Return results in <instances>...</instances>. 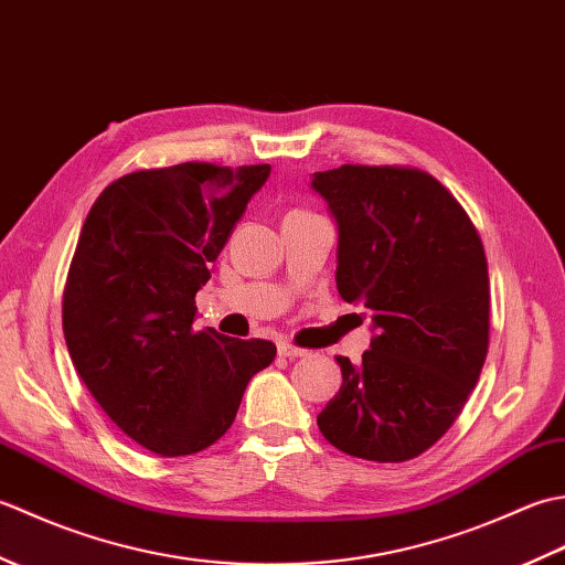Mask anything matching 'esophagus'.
<instances>
[{
    "label": "esophagus",
    "instance_id": "34e87169",
    "mask_svg": "<svg viewBox=\"0 0 565 565\" xmlns=\"http://www.w3.org/2000/svg\"><path fill=\"white\" fill-rule=\"evenodd\" d=\"M276 352H279V356H286V359H301V356H308V350H301V347H294L289 342H279L276 344Z\"/></svg>",
    "mask_w": 565,
    "mask_h": 565
}]
</instances>
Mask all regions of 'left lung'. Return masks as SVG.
<instances>
[{
  "label": "left lung",
  "instance_id": "obj_1",
  "mask_svg": "<svg viewBox=\"0 0 565 565\" xmlns=\"http://www.w3.org/2000/svg\"><path fill=\"white\" fill-rule=\"evenodd\" d=\"M310 189L338 225V291L374 332L359 364L334 356L342 386L318 427L356 459H415L454 425L486 362L481 237L423 170L342 164L316 172Z\"/></svg>",
  "mask_w": 565,
  "mask_h": 565
}]
</instances>
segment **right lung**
Here are the masks:
<instances>
[{
	"instance_id": "right-lung-1",
	"label": "right lung",
	"mask_w": 565,
	"mask_h": 565,
	"mask_svg": "<svg viewBox=\"0 0 565 565\" xmlns=\"http://www.w3.org/2000/svg\"><path fill=\"white\" fill-rule=\"evenodd\" d=\"M269 164L184 162L116 179L82 225L63 296L67 352L126 435L160 456L211 447L276 347L196 332L194 298Z\"/></svg>"
}]
</instances>
